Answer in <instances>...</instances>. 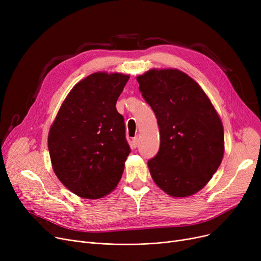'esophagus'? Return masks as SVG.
I'll return each mask as SVG.
<instances>
[{
	"label": "esophagus",
	"mask_w": 261,
	"mask_h": 261,
	"mask_svg": "<svg viewBox=\"0 0 261 261\" xmlns=\"http://www.w3.org/2000/svg\"><path fill=\"white\" fill-rule=\"evenodd\" d=\"M139 143H140V139H139V136H135V138L132 140V142H131V144H132V146L134 147V148H136L139 146Z\"/></svg>",
	"instance_id": "esophagus-1"
}]
</instances>
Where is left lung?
Segmentation results:
<instances>
[{"instance_id": "left-lung-1", "label": "left lung", "mask_w": 261, "mask_h": 261, "mask_svg": "<svg viewBox=\"0 0 261 261\" xmlns=\"http://www.w3.org/2000/svg\"><path fill=\"white\" fill-rule=\"evenodd\" d=\"M136 80L160 129V150L148 161L154 183L173 198L197 194L223 159L220 116L203 89L180 70L151 68Z\"/></svg>"}]
</instances>
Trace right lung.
I'll return each mask as SVG.
<instances>
[{
    "instance_id": "1",
    "label": "right lung",
    "mask_w": 261,
    "mask_h": 261,
    "mask_svg": "<svg viewBox=\"0 0 261 261\" xmlns=\"http://www.w3.org/2000/svg\"><path fill=\"white\" fill-rule=\"evenodd\" d=\"M130 75L97 72L67 94L48 132L51 167L59 181L84 199L113 191L130 148L116 101Z\"/></svg>"
}]
</instances>
